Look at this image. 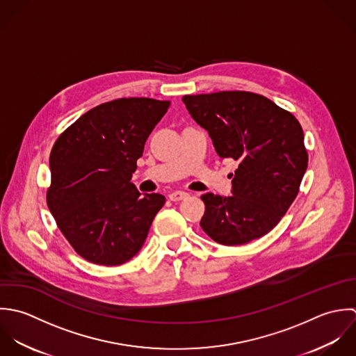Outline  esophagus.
<instances>
[{
    "mask_svg": "<svg viewBox=\"0 0 356 356\" xmlns=\"http://www.w3.org/2000/svg\"><path fill=\"white\" fill-rule=\"evenodd\" d=\"M187 197H188V194H187V193H184V191H175V193L169 194V200H170V201H173V202L183 201V200H186Z\"/></svg>",
    "mask_w": 356,
    "mask_h": 356,
    "instance_id": "1",
    "label": "esophagus"
}]
</instances>
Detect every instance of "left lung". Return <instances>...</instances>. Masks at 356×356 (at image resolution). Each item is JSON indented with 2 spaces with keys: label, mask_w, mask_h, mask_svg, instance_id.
<instances>
[{
  "label": "left lung",
  "mask_w": 356,
  "mask_h": 356,
  "mask_svg": "<svg viewBox=\"0 0 356 356\" xmlns=\"http://www.w3.org/2000/svg\"><path fill=\"white\" fill-rule=\"evenodd\" d=\"M183 103L218 156L239 162L231 197H201L202 229L227 246L266 235L293 204L307 170L300 122L273 100L245 90L186 95Z\"/></svg>",
  "instance_id": "8db88e82"
}]
</instances>
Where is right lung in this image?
I'll list each match as a JSON object with an SVG mask.
<instances>
[{"label": "right lung", "mask_w": 356, "mask_h": 356, "mask_svg": "<svg viewBox=\"0 0 356 356\" xmlns=\"http://www.w3.org/2000/svg\"><path fill=\"white\" fill-rule=\"evenodd\" d=\"M169 100L124 97L81 115L54 144L47 204L72 249L99 266H120L140 249L161 194L131 181L136 161Z\"/></svg>", "instance_id": "obj_1"}]
</instances>
